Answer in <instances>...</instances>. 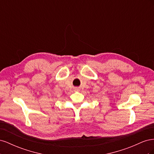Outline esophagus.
I'll return each instance as SVG.
<instances>
[{
  "mask_svg": "<svg viewBox=\"0 0 154 154\" xmlns=\"http://www.w3.org/2000/svg\"><path fill=\"white\" fill-rule=\"evenodd\" d=\"M76 91H78V88H76Z\"/></svg>",
  "mask_w": 154,
  "mask_h": 154,
  "instance_id": "esophagus-1",
  "label": "esophagus"
}]
</instances>
